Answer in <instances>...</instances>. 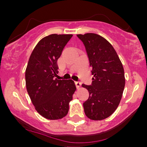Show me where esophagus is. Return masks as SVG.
Masks as SVG:
<instances>
[{"label": "esophagus", "mask_w": 147, "mask_h": 147, "mask_svg": "<svg viewBox=\"0 0 147 147\" xmlns=\"http://www.w3.org/2000/svg\"><path fill=\"white\" fill-rule=\"evenodd\" d=\"M75 84L76 87H77V88H79L80 87L81 83L79 82H75Z\"/></svg>", "instance_id": "obj_1"}]
</instances>
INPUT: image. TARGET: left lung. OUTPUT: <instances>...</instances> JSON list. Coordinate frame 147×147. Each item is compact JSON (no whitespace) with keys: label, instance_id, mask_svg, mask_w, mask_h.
<instances>
[{"label":"left lung","instance_id":"8db88e82","mask_svg":"<svg viewBox=\"0 0 147 147\" xmlns=\"http://www.w3.org/2000/svg\"><path fill=\"white\" fill-rule=\"evenodd\" d=\"M88 57L92 84H82L89 92L83 104L89 119L102 120L111 115L119 106L125 86L124 68L117 52L106 38L94 33L77 34Z\"/></svg>","mask_w":147,"mask_h":147}]
</instances>
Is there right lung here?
<instances>
[{"label": "right lung", "instance_id": "right-lung-1", "mask_svg": "<svg viewBox=\"0 0 147 147\" xmlns=\"http://www.w3.org/2000/svg\"><path fill=\"white\" fill-rule=\"evenodd\" d=\"M72 34H53L40 40L32 52L25 70L27 91L35 109L46 119L55 120L68 113L76 90L72 79H57V60Z\"/></svg>", "mask_w": 147, "mask_h": 147}]
</instances>
